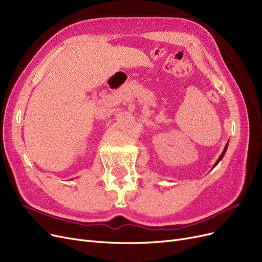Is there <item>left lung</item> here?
Listing matches in <instances>:
<instances>
[{"label":"left lung","instance_id":"1","mask_svg":"<svg viewBox=\"0 0 262 262\" xmlns=\"http://www.w3.org/2000/svg\"><path fill=\"white\" fill-rule=\"evenodd\" d=\"M227 146H229V142H227V143H226V145H225V148H224V150H223V152L221 154L220 158H219V159H217V161H216V162L214 163V166H215V165H216V164H217L219 162H220V161H221V160H222V158L224 157V155H225V152H226V149H227Z\"/></svg>","mask_w":262,"mask_h":262}]
</instances>
